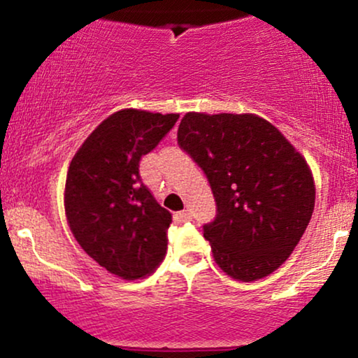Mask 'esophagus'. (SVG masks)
Instances as JSON below:
<instances>
[{
  "label": "esophagus",
  "instance_id": "obj_1",
  "mask_svg": "<svg viewBox=\"0 0 358 358\" xmlns=\"http://www.w3.org/2000/svg\"><path fill=\"white\" fill-rule=\"evenodd\" d=\"M176 217H178L180 220L187 222V220H190V219H192V212H190V210H182V212L176 213Z\"/></svg>",
  "mask_w": 358,
  "mask_h": 358
}]
</instances>
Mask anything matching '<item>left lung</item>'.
Here are the masks:
<instances>
[{"label":"left lung","mask_w":358,"mask_h":358,"mask_svg":"<svg viewBox=\"0 0 358 358\" xmlns=\"http://www.w3.org/2000/svg\"><path fill=\"white\" fill-rule=\"evenodd\" d=\"M178 145L210 183L217 213L203 237L220 269L245 282L276 271L313 215L305 158L254 114H185Z\"/></svg>","instance_id":"left-lung-1"}]
</instances>
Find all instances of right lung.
Masks as SVG:
<instances>
[{"label":"right lung","mask_w":358,"mask_h":358,"mask_svg":"<svg viewBox=\"0 0 358 358\" xmlns=\"http://www.w3.org/2000/svg\"><path fill=\"white\" fill-rule=\"evenodd\" d=\"M178 117L117 110L90 133L69 166L64 200L73 237L97 264L127 281L153 273L166 254L171 213L143 185L139 162Z\"/></svg>","instance_id":"add662e5"}]
</instances>
